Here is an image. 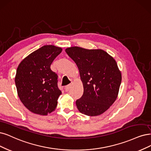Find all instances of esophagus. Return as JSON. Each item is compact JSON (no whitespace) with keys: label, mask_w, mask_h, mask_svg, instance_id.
<instances>
[{"label":"esophagus","mask_w":151,"mask_h":151,"mask_svg":"<svg viewBox=\"0 0 151 151\" xmlns=\"http://www.w3.org/2000/svg\"><path fill=\"white\" fill-rule=\"evenodd\" d=\"M70 88H71V85H68L66 86H65V91H66V92L69 91Z\"/></svg>","instance_id":"1"}]
</instances>
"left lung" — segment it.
I'll use <instances>...</instances> for the list:
<instances>
[{"mask_svg":"<svg viewBox=\"0 0 151 151\" xmlns=\"http://www.w3.org/2000/svg\"><path fill=\"white\" fill-rule=\"evenodd\" d=\"M78 68L83 85L76 104L80 113L95 116L104 113L118 97L121 73L115 60L103 50L72 47L65 50Z\"/></svg>","mask_w":151,"mask_h":151,"instance_id":"obj_1","label":"left lung"}]
</instances>
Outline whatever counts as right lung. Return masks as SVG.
Masks as SVG:
<instances>
[{"label": "right lung", "mask_w": 151, "mask_h": 151, "mask_svg": "<svg viewBox=\"0 0 151 151\" xmlns=\"http://www.w3.org/2000/svg\"><path fill=\"white\" fill-rule=\"evenodd\" d=\"M62 48L45 45L22 60L15 78L18 96L31 112L47 115L57 106L61 91L58 87V75L50 66Z\"/></svg>", "instance_id": "add662e5"}]
</instances>
